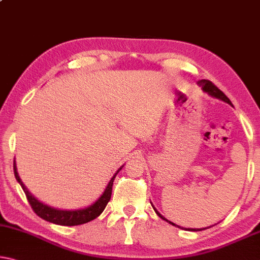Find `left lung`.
<instances>
[{
	"label": "left lung",
	"mask_w": 260,
	"mask_h": 260,
	"mask_svg": "<svg viewBox=\"0 0 260 260\" xmlns=\"http://www.w3.org/2000/svg\"><path fill=\"white\" fill-rule=\"evenodd\" d=\"M198 85L201 87V88L203 89V91H206L207 94H209L210 96H213V98H215V99H218V100H221V101H224V102H226V103H229V105H231V101L229 99L226 98V95L223 93L222 90H219L216 86L214 85L213 82L211 81H209V80H199L198 81ZM151 205H152V203H151ZM153 207V206H152ZM153 209H154V211H155V214L158 215L159 217L160 218H162L164 221H166V222H169L170 224H172V225H175V226H178V228H181V226H179V225H177V224H174L173 222H171V221H169V219L167 218H165L162 216V215L159 213V211L154 208L153 207ZM210 228V226H209ZM181 229H183V228H181ZM186 230H189V231H201V230H205V229H208V228H203V229H187V228H185Z\"/></svg>",
	"instance_id": "1"
}]
</instances>
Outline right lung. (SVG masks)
Returning <instances> with one entry per match:
<instances>
[{
    "label": "right lung",
    "instance_id": "right-lung-1",
    "mask_svg": "<svg viewBox=\"0 0 260 260\" xmlns=\"http://www.w3.org/2000/svg\"><path fill=\"white\" fill-rule=\"evenodd\" d=\"M123 167V166H122ZM122 167H119L118 171L114 174V177L111 178V180L108 183V186L106 187L105 191L101 197L96 200L93 205H90L89 207L83 209H77V210H61V209H57L53 208V207H50L39 201V200L36 199L32 194L30 193L25 185L22 182L21 178H19L18 172H17V167H16V162L14 161V173L16 177V180L18 181L19 185L24 190V193L26 195L27 201H29L31 208L34 209L36 214L38 215L39 217H42L43 219H45L47 222L54 223V224H59V225H67V226H72V225H79V224H83V223L90 222L91 219L96 218L98 216L101 215V213L105 210L106 206L108 205V202L110 201L111 198V190H113V183L115 178L119 171L122 170Z\"/></svg>",
    "mask_w": 260,
    "mask_h": 260
}]
</instances>
